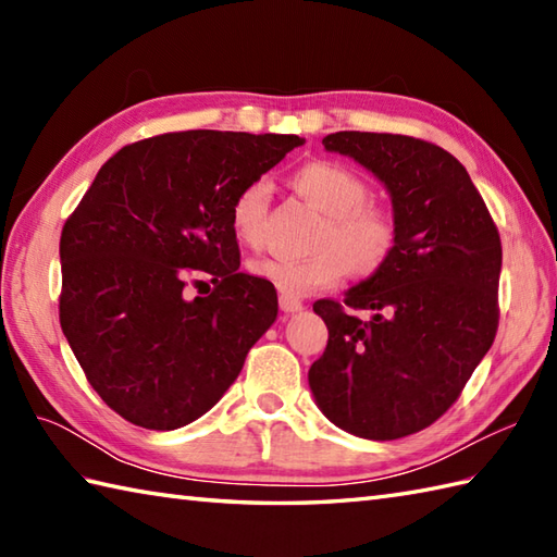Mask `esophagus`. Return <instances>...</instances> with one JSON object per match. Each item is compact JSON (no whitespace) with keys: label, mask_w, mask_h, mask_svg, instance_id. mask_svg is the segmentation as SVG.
Returning a JSON list of instances; mask_svg holds the SVG:
<instances>
[{"label":"esophagus","mask_w":557,"mask_h":557,"mask_svg":"<svg viewBox=\"0 0 557 557\" xmlns=\"http://www.w3.org/2000/svg\"><path fill=\"white\" fill-rule=\"evenodd\" d=\"M280 309L285 313H299L304 304L297 297H289V294H280Z\"/></svg>","instance_id":"obj_1"}]
</instances>
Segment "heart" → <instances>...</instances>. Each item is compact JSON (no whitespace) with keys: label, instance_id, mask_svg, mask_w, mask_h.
Here are the masks:
<instances>
[{"label":"heart","instance_id":"heart-1","mask_svg":"<svg viewBox=\"0 0 557 557\" xmlns=\"http://www.w3.org/2000/svg\"><path fill=\"white\" fill-rule=\"evenodd\" d=\"M292 182L304 198L327 215L321 236L325 248L309 258H258L251 263L256 277L289 297H304L337 285L347 270L373 275L387 263L397 244V222L389 210L363 203L369 188L359 174L339 162L315 160L294 172ZM268 203L270 186L263 180L246 184L234 196L230 224L236 242L251 248L263 244Z\"/></svg>","mask_w":557,"mask_h":557}]
</instances>
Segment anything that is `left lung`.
<instances>
[{
	"label": "left lung",
	"instance_id": "1",
	"mask_svg": "<svg viewBox=\"0 0 557 557\" xmlns=\"http://www.w3.org/2000/svg\"><path fill=\"white\" fill-rule=\"evenodd\" d=\"M381 182L397 222L387 263L337 301H315L327 347L309 371L318 409L366 441L417 433L453 407L498 330L500 236L447 150L397 134L323 138Z\"/></svg>",
	"mask_w": 557,
	"mask_h": 557
}]
</instances>
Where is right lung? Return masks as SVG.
<instances>
[{"label": "right lung", "instance_id": "right-lung-1", "mask_svg": "<svg viewBox=\"0 0 557 557\" xmlns=\"http://www.w3.org/2000/svg\"><path fill=\"white\" fill-rule=\"evenodd\" d=\"M299 146L208 128L138 140L102 164L66 220L59 323L92 389L126 421L174 431L200 419L275 323V287L239 272L230 208ZM191 271L213 282L194 300Z\"/></svg>", "mask_w": 557, "mask_h": 557}]
</instances>
